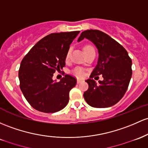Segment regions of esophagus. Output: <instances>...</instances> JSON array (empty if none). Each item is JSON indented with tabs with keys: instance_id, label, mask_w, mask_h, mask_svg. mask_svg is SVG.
I'll return each mask as SVG.
<instances>
[{
	"instance_id": "1",
	"label": "esophagus",
	"mask_w": 148,
	"mask_h": 148,
	"mask_svg": "<svg viewBox=\"0 0 148 148\" xmlns=\"http://www.w3.org/2000/svg\"><path fill=\"white\" fill-rule=\"evenodd\" d=\"M83 81L82 79H77V84H80V83H82Z\"/></svg>"
}]
</instances>
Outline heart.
Masks as SVG:
<instances>
[{
  "label": "heart",
  "instance_id": "heart-1",
  "mask_svg": "<svg viewBox=\"0 0 148 148\" xmlns=\"http://www.w3.org/2000/svg\"><path fill=\"white\" fill-rule=\"evenodd\" d=\"M89 47H90V46H89V45L85 46V47H84V49L89 48ZM70 54H71V52H70V50H69V51L67 52V53H66V60H69V57H70ZM74 74H75L76 76H77V77H82L84 75V71H83V69H81V68H76V69L74 70Z\"/></svg>",
  "mask_w": 148,
  "mask_h": 148
}]
</instances>
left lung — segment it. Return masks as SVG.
Masks as SVG:
<instances>
[{
  "label": "left lung",
  "instance_id": "left-lung-1",
  "mask_svg": "<svg viewBox=\"0 0 148 148\" xmlns=\"http://www.w3.org/2000/svg\"><path fill=\"white\" fill-rule=\"evenodd\" d=\"M87 38L98 50V64L86 82L88 88L84 97L90 106L97 108L113 106L123 98L132 76V61L126 49L112 38L99 30L83 32L78 41ZM103 75L97 84L92 78Z\"/></svg>",
  "mask_w": 148,
  "mask_h": 148
}]
</instances>
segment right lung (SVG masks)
<instances>
[{"instance_id":"1","label":"right lung","mask_w":148,"mask_h":148,"mask_svg":"<svg viewBox=\"0 0 148 148\" xmlns=\"http://www.w3.org/2000/svg\"><path fill=\"white\" fill-rule=\"evenodd\" d=\"M79 31L53 33L40 40L24 56L19 70V86L31 106L38 111L53 113L65 108L69 91L77 79L65 74L59 82L53 74L65 66L69 45Z\"/></svg>"}]
</instances>
